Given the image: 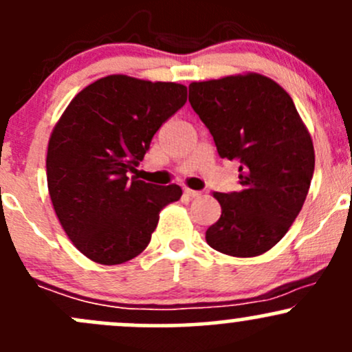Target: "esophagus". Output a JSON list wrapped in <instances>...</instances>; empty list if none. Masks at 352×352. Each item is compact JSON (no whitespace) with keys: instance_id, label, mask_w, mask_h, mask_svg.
Wrapping results in <instances>:
<instances>
[{"instance_id":"1","label":"esophagus","mask_w":352,"mask_h":352,"mask_svg":"<svg viewBox=\"0 0 352 352\" xmlns=\"http://www.w3.org/2000/svg\"><path fill=\"white\" fill-rule=\"evenodd\" d=\"M186 195L187 197H192V199H195V197H201L202 195V192H199V190H192V188H186Z\"/></svg>"}]
</instances>
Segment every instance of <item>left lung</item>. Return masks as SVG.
<instances>
[{
    "label": "left lung",
    "instance_id": "left-lung-1",
    "mask_svg": "<svg viewBox=\"0 0 352 352\" xmlns=\"http://www.w3.org/2000/svg\"><path fill=\"white\" fill-rule=\"evenodd\" d=\"M188 101L217 153L241 164V190L212 194L223 214L206 241L229 256H260L287 234L309 194L316 165L309 129L290 94L258 72L192 82Z\"/></svg>",
    "mask_w": 352,
    "mask_h": 352
}]
</instances>
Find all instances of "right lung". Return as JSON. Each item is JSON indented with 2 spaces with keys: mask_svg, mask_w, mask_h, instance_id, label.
I'll list each match as a JSON object with an SVG mask.
<instances>
[{
  "mask_svg": "<svg viewBox=\"0 0 352 352\" xmlns=\"http://www.w3.org/2000/svg\"><path fill=\"white\" fill-rule=\"evenodd\" d=\"M187 101V87L113 74L84 87L55 123L47 150L54 210L74 246L99 265H120L148 246L160 212L182 188L128 172L158 128Z\"/></svg>",
  "mask_w": 352,
  "mask_h": 352,
  "instance_id": "right-lung-1",
  "label": "right lung"
}]
</instances>
